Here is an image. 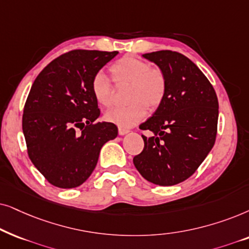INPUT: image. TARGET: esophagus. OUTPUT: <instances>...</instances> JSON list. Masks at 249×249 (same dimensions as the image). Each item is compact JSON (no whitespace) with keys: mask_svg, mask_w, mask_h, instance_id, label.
<instances>
[{"mask_svg":"<svg viewBox=\"0 0 249 249\" xmlns=\"http://www.w3.org/2000/svg\"><path fill=\"white\" fill-rule=\"evenodd\" d=\"M128 132H130V130L128 128H125V127H118V133L121 135H125L127 134Z\"/></svg>","mask_w":249,"mask_h":249,"instance_id":"1","label":"esophagus"}]
</instances>
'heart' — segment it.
<instances>
[{
	"mask_svg": "<svg viewBox=\"0 0 249 249\" xmlns=\"http://www.w3.org/2000/svg\"><path fill=\"white\" fill-rule=\"evenodd\" d=\"M109 71L117 84H130L124 107H115L107 111L106 118L119 126H132L147 114V109H156L164 101L167 81L160 69L151 68L147 61L134 57H123L115 61ZM95 100L104 107H110L114 101V88L107 76L98 71L91 82Z\"/></svg>",
	"mask_w": 249,
	"mask_h": 249,
	"instance_id": "heart-1",
	"label": "heart"
}]
</instances>
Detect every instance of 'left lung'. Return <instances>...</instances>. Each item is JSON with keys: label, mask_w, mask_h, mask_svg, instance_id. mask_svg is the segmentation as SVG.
I'll return each mask as SVG.
<instances>
[{"label": "left lung", "mask_w": 249, "mask_h": 249, "mask_svg": "<svg viewBox=\"0 0 249 249\" xmlns=\"http://www.w3.org/2000/svg\"><path fill=\"white\" fill-rule=\"evenodd\" d=\"M165 74L164 101L141 130L144 148L133 158L145 180L158 185H174L190 178L213 148L217 133L218 101L214 88L190 59L163 50L145 53Z\"/></svg>", "instance_id": "8db88e82"}]
</instances>
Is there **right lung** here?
Returning <instances> with one entry per match:
<instances>
[{
  "mask_svg": "<svg viewBox=\"0 0 249 249\" xmlns=\"http://www.w3.org/2000/svg\"><path fill=\"white\" fill-rule=\"evenodd\" d=\"M117 53L72 50L50 62L33 83L22 132L32 163L54 187L84 183L102 145L117 137L115 124L95 122L100 109L91 89L93 76Z\"/></svg>",
  "mask_w": 249,
  "mask_h": 249,
  "instance_id": "obj_1",
  "label": "right lung"
}]
</instances>
